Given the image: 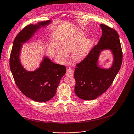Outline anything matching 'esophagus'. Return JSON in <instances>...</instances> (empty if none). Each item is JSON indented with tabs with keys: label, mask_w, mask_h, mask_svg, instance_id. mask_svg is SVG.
<instances>
[{
	"label": "esophagus",
	"mask_w": 134,
	"mask_h": 134,
	"mask_svg": "<svg viewBox=\"0 0 134 134\" xmlns=\"http://www.w3.org/2000/svg\"><path fill=\"white\" fill-rule=\"evenodd\" d=\"M74 75V71L71 69H68L66 70V75L70 76V77H72Z\"/></svg>",
	"instance_id": "esophagus-1"
}]
</instances>
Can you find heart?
Segmentation results:
<instances>
[{
	"mask_svg": "<svg viewBox=\"0 0 134 134\" xmlns=\"http://www.w3.org/2000/svg\"><path fill=\"white\" fill-rule=\"evenodd\" d=\"M85 35L83 33L72 36L63 41L62 46V49H58V54L63 58L67 57V53H72L73 58L75 60H83L90 53L93 46V41L89 38H85Z\"/></svg>",
	"mask_w": 134,
	"mask_h": 134,
	"instance_id": "b5f03b06",
	"label": "heart"
}]
</instances>
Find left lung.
<instances>
[{"label": "left lung", "mask_w": 134, "mask_h": 134, "mask_svg": "<svg viewBox=\"0 0 134 134\" xmlns=\"http://www.w3.org/2000/svg\"><path fill=\"white\" fill-rule=\"evenodd\" d=\"M100 27L102 34L98 43L76 65L75 70V92L83 100H94L105 92L119 72L122 62V48L117 32L104 24ZM107 49L112 51L114 60L111 68L104 69L97 65V62L100 53Z\"/></svg>", "instance_id": "left-lung-1"}]
</instances>
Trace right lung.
Wrapping results in <instances>:
<instances>
[{
  "label": "right lung",
  "mask_w": 134,
  "mask_h": 134,
  "mask_svg": "<svg viewBox=\"0 0 134 134\" xmlns=\"http://www.w3.org/2000/svg\"><path fill=\"white\" fill-rule=\"evenodd\" d=\"M50 22L48 20L26 26L15 37L10 55V69L16 86L25 96L38 102L48 101L54 97L60 80L65 74L66 68L44 57L38 69L28 71L20 63L19 56L22 43L28 41L40 27Z\"/></svg>",
  "instance_id": "1"
}]
</instances>
